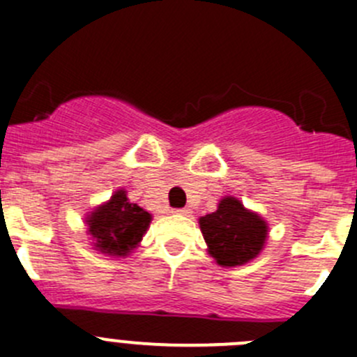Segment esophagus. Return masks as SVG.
Segmentation results:
<instances>
[{"label": "esophagus", "instance_id": "obj_1", "mask_svg": "<svg viewBox=\"0 0 357 357\" xmlns=\"http://www.w3.org/2000/svg\"><path fill=\"white\" fill-rule=\"evenodd\" d=\"M172 213L179 214V216H188V214L192 213V211H190L188 207H179V209H174V211H172Z\"/></svg>", "mask_w": 357, "mask_h": 357}]
</instances>
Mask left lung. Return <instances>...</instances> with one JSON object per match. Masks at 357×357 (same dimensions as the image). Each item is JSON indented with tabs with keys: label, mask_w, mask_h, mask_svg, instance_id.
Listing matches in <instances>:
<instances>
[{
	"label": "left lung",
	"mask_w": 357,
	"mask_h": 357,
	"mask_svg": "<svg viewBox=\"0 0 357 357\" xmlns=\"http://www.w3.org/2000/svg\"><path fill=\"white\" fill-rule=\"evenodd\" d=\"M209 255L221 266L244 265L256 258L266 238V223L234 197L220 202L214 213L199 220Z\"/></svg>",
	"instance_id": "obj_1"
}]
</instances>
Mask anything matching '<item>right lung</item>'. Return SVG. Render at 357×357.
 Returning <instances> with one entry per match:
<instances>
[{
    "label": "right lung",
    "mask_w": 357,
    "mask_h": 357,
    "mask_svg": "<svg viewBox=\"0 0 357 357\" xmlns=\"http://www.w3.org/2000/svg\"><path fill=\"white\" fill-rule=\"evenodd\" d=\"M86 221L99 251L126 256L141 242L151 216L137 204L129 202L126 192L119 190L109 202L98 207Z\"/></svg>",
    "instance_id": "right-lung-1"
}]
</instances>
